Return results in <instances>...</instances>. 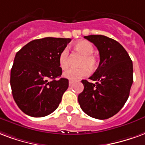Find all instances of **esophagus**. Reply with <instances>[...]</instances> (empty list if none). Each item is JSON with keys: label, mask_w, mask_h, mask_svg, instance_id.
<instances>
[{"label": "esophagus", "mask_w": 145, "mask_h": 145, "mask_svg": "<svg viewBox=\"0 0 145 145\" xmlns=\"http://www.w3.org/2000/svg\"><path fill=\"white\" fill-rule=\"evenodd\" d=\"M72 83H73V81H72V80H69V86L72 85Z\"/></svg>", "instance_id": "esophagus-1"}]
</instances>
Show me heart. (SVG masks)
I'll return each mask as SVG.
<instances>
[{
	"instance_id": "obj_1",
	"label": "heart",
	"mask_w": 145,
	"mask_h": 145,
	"mask_svg": "<svg viewBox=\"0 0 145 145\" xmlns=\"http://www.w3.org/2000/svg\"><path fill=\"white\" fill-rule=\"evenodd\" d=\"M75 48L83 55V58L80 62L83 65L80 68H70L63 72V76L70 80H80L88 76L90 69H95L97 65V60L92 54L94 52V48L90 42L87 41H80L75 44ZM59 64L62 69H66L69 66V50L68 48L62 49L59 56Z\"/></svg>"
}]
</instances>
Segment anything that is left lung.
<instances>
[{
	"instance_id": "obj_1",
	"label": "left lung",
	"mask_w": 145,
	"mask_h": 145,
	"mask_svg": "<svg viewBox=\"0 0 145 145\" xmlns=\"http://www.w3.org/2000/svg\"><path fill=\"white\" fill-rule=\"evenodd\" d=\"M100 53L99 66L89 77L96 83L82 80L84 89L78 96L83 112L104 120L120 111L128 99L133 83V63L119 42L101 35L84 36Z\"/></svg>"
}]
</instances>
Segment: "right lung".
<instances>
[{
	"label": "right lung",
	"mask_w": 145,
	"mask_h": 145,
	"mask_svg": "<svg viewBox=\"0 0 145 145\" xmlns=\"http://www.w3.org/2000/svg\"><path fill=\"white\" fill-rule=\"evenodd\" d=\"M70 41L52 37L35 39L16 53L10 70V87L14 100L25 114L45 117L59 106L69 86L67 79L56 80L62 72L59 56Z\"/></svg>",
	"instance_id": "right-lung-1"
}]
</instances>
